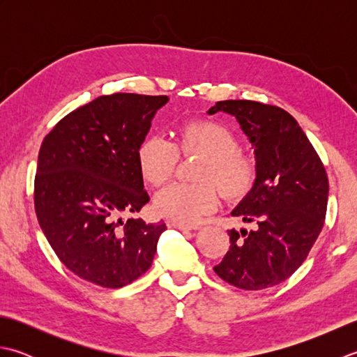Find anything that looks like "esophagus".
Segmentation results:
<instances>
[{"mask_svg":"<svg viewBox=\"0 0 357 357\" xmlns=\"http://www.w3.org/2000/svg\"><path fill=\"white\" fill-rule=\"evenodd\" d=\"M167 227H170V229H178V230H196V229H198L196 225L183 224V222H178V221H167Z\"/></svg>","mask_w":357,"mask_h":357,"instance_id":"34e87169","label":"esophagus"}]
</instances>
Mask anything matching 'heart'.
<instances>
[{"label":"heart","instance_id":"1","mask_svg":"<svg viewBox=\"0 0 357 357\" xmlns=\"http://www.w3.org/2000/svg\"><path fill=\"white\" fill-rule=\"evenodd\" d=\"M196 153L202 159L196 165L195 179L201 183H174L155 196V210L161 216L192 224L218 206L215 183L227 198H241L256 178L255 159L238 150V139L229 127L216 121H190L179 127L176 144L161 135L144 138L136 150L142 179L161 185L172 176L179 153Z\"/></svg>","mask_w":357,"mask_h":357}]
</instances>
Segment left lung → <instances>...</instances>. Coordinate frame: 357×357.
Listing matches in <instances>:
<instances>
[{"instance_id": "left-lung-1", "label": "left lung", "mask_w": 357, "mask_h": 357, "mask_svg": "<svg viewBox=\"0 0 357 357\" xmlns=\"http://www.w3.org/2000/svg\"><path fill=\"white\" fill-rule=\"evenodd\" d=\"M236 118L255 150L256 178L231 216L253 230H230V248L216 275L242 290L278 285L301 267L324 227L328 178L312 142L290 113L248 100L208 109ZM243 238H240V234Z\"/></svg>"}]
</instances>
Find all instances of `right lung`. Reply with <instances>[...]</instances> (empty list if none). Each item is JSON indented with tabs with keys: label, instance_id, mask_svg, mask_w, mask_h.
<instances>
[{
	"label": "right lung",
	"instance_id": "add662e5",
	"mask_svg": "<svg viewBox=\"0 0 357 357\" xmlns=\"http://www.w3.org/2000/svg\"><path fill=\"white\" fill-rule=\"evenodd\" d=\"M167 102L169 96H98L64 116L41 144L38 222L61 262L89 282L121 288L153 262L165 224L124 222L121 215L149 202L136 150Z\"/></svg>",
	"mask_w": 357,
	"mask_h": 357
}]
</instances>
